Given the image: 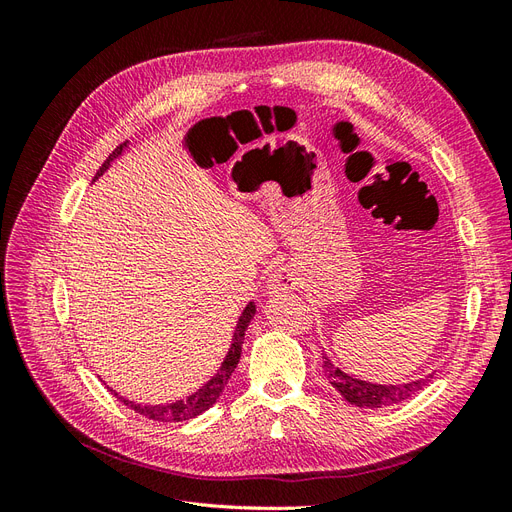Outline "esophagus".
<instances>
[{
    "instance_id": "1",
    "label": "esophagus",
    "mask_w": 512,
    "mask_h": 512,
    "mask_svg": "<svg viewBox=\"0 0 512 512\" xmlns=\"http://www.w3.org/2000/svg\"><path fill=\"white\" fill-rule=\"evenodd\" d=\"M297 288H299V275L290 267L275 269L267 280V290L271 297H282V294L294 292Z\"/></svg>"
}]
</instances>
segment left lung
<instances>
[{
  "label": "left lung",
  "instance_id": "obj_1",
  "mask_svg": "<svg viewBox=\"0 0 512 512\" xmlns=\"http://www.w3.org/2000/svg\"><path fill=\"white\" fill-rule=\"evenodd\" d=\"M322 371L333 384V389H337L339 395L350 401L352 406L359 408H384L399 404V401H406L412 395H416V391H421L429 382V378H433V374H429L427 378L406 384H371L344 374L342 369L331 363L327 354H322Z\"/></svg>",
  "mask_w": 512,
  "mask_h": 512
}]
</instances>
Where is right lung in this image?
I'll list each match as a JSON object with an SVG mask.
<instances>
[{
    "label": "right lung",
    "instance_id": "right-lung-1",
    "mask_svg": "<svg viewBox=\"0 0 512 512\" xmlns=\"http://www.w3.org/2000/svg\"><path fill=\"white\" fill-rule=\"evenodd\" d=\"M126 145H128V143L119 145V147L111 153V156H108V158L104 160V164L100 166V170L96 173L94 181H96L98 177H102V173H104V170H106L108 166H111V162L121 156V151L126 149ZM254 314H256V305H254V303H250V305H247V307L243 309V314L239 316L237 329H235V335H232V344H230V348H228V354H226V359H224L222 367L218 369V374H215V376L203 386V389H198L194 395L185 397V399H179V401H175V404H166V406H141V404H134V401H130V399L119 397V395L113 391L115 397L121 399L123 404H126L130 410H134V412H138V414H143V416L151 418V421L179 423V421H190V418H194V416H198V414H203L205 410H209V408L215 404V401L220 399V395H222V391H224V386H226L228 378L232 376V371L237 369L239 359H241V346H243V339H245L247 324L252 322Z\"/></svg>",
    "mask_w": 512,
    "mask_h": 512
}]
</instances>
